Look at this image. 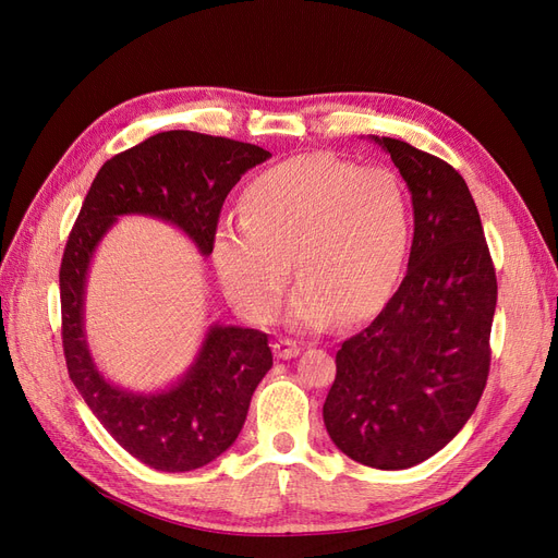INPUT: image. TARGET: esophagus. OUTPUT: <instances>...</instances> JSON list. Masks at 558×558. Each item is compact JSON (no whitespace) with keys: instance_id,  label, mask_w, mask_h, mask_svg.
<instances>
[{"instance_id":"34e87169","label":"esophagus","mask_w":558,"mask_h":558,"mask_svg":"<svg viewBox=\"0 0 558 558\" xmlns=\"http://www.w3.org/2000/svg\"><path fill=\"white\" fill-rule=\"evenodd\" d=\"M300 351H302L300 342L289 340V337H281V340H277V342H275V353H277V359L289 361V359H295Z\"/></svg>"}]
</instances>
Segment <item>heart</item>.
Masks as SVG:
<instances>
[{
	"mask_svg": "<svg viewBox=\"0 0 558 558\" xmlns=\"http://www.w3.org/2000/svg\"><path fill=\"white\" fill-rule=\"evenodd\" d=\"M412 240L410 202L384 167L307 154L260 172L244 191V216L214 234V265L248 318H272L291 279H302L289 318L318 328L359 320L391 298Z\"/></svg>",
	"mask_w": 558,
	"mask_h": 558,
	"instance_id": "1",
	"label": "heart"
}]
</instances>
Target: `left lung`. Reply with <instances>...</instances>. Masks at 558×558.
Wrapping results in <instances>:
<instances>
[{"label":"left lung","instance_id":"8db88e82","mask_svg":"<svg viewBox=\"0 0 558 558\" xmlns=\"http://www.w3.org/2000/svg\"><path fill=\"white\" fill-rule=\"evenodd\" d=\"M373 140L408 181L414 240L400 289L337 351L324 424L349 459L404 470L451 442L475 412L498 283L463 177L408 142Z\"/></svg>","mask_w":558,"mask_h":558}]
</instances>
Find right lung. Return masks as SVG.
I'll list each match as a JSON object with an SVG mask.
<instances>
[{"label": "right lung", "mask_w": 558, "mask_h": 558, "mask_svg": "<svg viewBox=\"0 0 558 558\" xmlns=\"http://www.w3.org/2000/svg\"><path fill=\"white\" fill-rule=\"evenodd\" d=\"M269 156L256 144L191 130L154 134L102 165L66 240L60 265L66 373L113 440L156 470L202 468L238 440L251 396L272 367V351L260 330L216 324L193 367L167 391L146 396L109 384L93 363L83 332L90 258L116 218L125 214L162 218L209 256L232 185Z\"/></svg>", "instance_id": "obj_1"}]
</instances>
